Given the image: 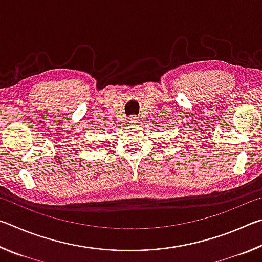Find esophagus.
<instances>
[{
	"mask_svg": "<svg viewBox=\"0 0 262 262\" xmlns=\"http://www.w3.org/2000/svg\"><path fill=\"white\" fill-rule=\"evenodd\" d=\"M128 125L129 126H136L137 123H139V120H137V117H135V115H133V117H130L129 119H128Z\"/></svg>",
	"mask_w": 262,
	"mask_h": 262,
	"instance_id": "1",
	"label": "esophagus"
}]
</instances>
